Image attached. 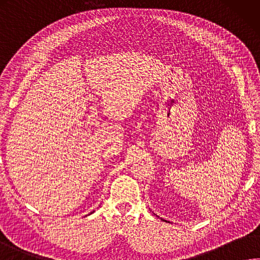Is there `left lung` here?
<instances>
[{
  "label": "left lung",
  "mask_w": 260,
  "mask_h": 260,
  "mask_svg": "<svg viewBox=\"0 0 260 260\" xmlns=\"http://www.w3.org/2000/svg\"><path fill=\"white\" fill-rule=\"evenodd\" d=\"M165 222H166V221H165Z\"/></svg>",
  "instance_id": "obj_1"
}]
</instances>
